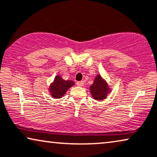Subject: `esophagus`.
Listing matches in <instances>:
<instances>
[{
	"label": "esophagus",
	"instance_id": "esophagus-1",
	"mask_svg": "<svg viewBox=\"0 0 157 157\" xmlns=\"http://www.w3.org/2000/svg\"><path fill=\"white\" fill-rule=\"evenodd\" d=\"M77 86L82 87L83 85H84V82H83V81H79V82H77Z\"/></svg>",
	"mask_w": 157,
	"mask_h": 157
}]
</instances>
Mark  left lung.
<instances>
[{
  "label": "left lung",
  "mask_w": 157,
  "mask_h": 157,
  "mask_svg": "<svg viewBox=\"0 0 157 157\" xmlns=\"http://www.w3.org/2000/svg\"><path fill=\"white\" fill-rule=\"evenodd\" d=\"M108 90L109 89L106 82H104L100 75H98L93 84L90 86V92L94 99L97 100L105 99Z\"/></svg>",
  "instance_id": "left-lung-1"
}]
</instances>
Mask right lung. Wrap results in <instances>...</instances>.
Returning a JSON list of instances; mask_svg holds the SVG:
<instances>
[{
	"instance_id": "add662e5",
	"label": "right lung",
	"mask_w": 157,
	"mask_h": 157,
	"mask_svg": "<svg viewBox=\"0 0 157 157\" xmlns=\"http://www.w3.org/2000/svg\"><path fill=\"white\" fill-rule=\"evenodd\" d=\"M74 82L70 80H64L60 76L54 78V82L50 86V92L52 97L60 98L66 93L67 90L74 85Z\"/></svg>"
}]
</instances>
